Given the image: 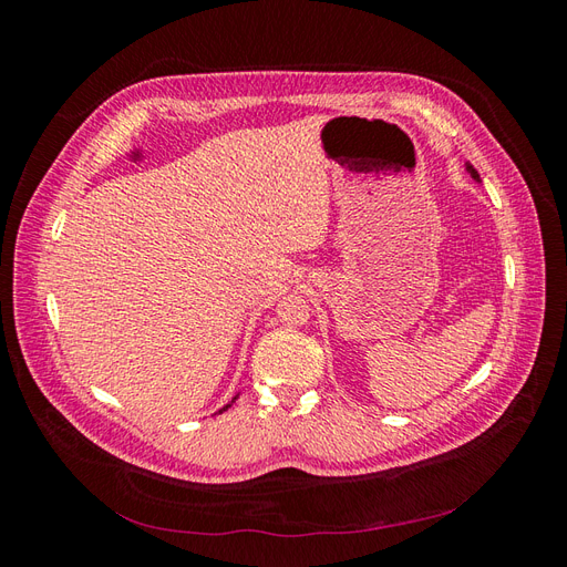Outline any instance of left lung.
Here are the masks:
<instances>
[{
	"label": "left lung",
	"mask_w": 567,
	"mask_h": 567,
	"mask_svg": "<svg viewBox=\"0 0 567 567\" xmlns=\"http://www.w3.org/2000/svg\"><path fill=\"white\" fill-rule=\"evenodd\" d=\"M466 173H468V175H471V177H473V179H475L477 184H480V182H483V179H480V175H477V169H475V167H473L471 163H466Z\"/></svg>",
	"instance_id": "obj_1"
}]
</instances>
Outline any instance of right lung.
I'll list each match as a JSON object with an SVG mask.
<instances>
[{
  "instance_id": "add662e5",
  "label": "right lung",
  "mask_w": 567,
  "mask_h": 567,
  "mask_svg": "<svg viewBox=\"0 0 567 567\" xmlns=\"http://www.w3.org/2000/svg\"><path fill=\"white\" fill-rule=\"evenodd\" d=\"M236 400H238V394H236V398H234V400H231V402H229V404H225V406H221V409H219V414H221V411H227V409H229V406H231V404H234V402H236Z\"/></svg>"
}]
</instances>
